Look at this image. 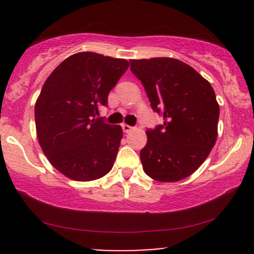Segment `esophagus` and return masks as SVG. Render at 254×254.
<instances>
[{
	"label": "esophagus",
	"instance_id": "esophagus-1",
	"mask_svg": "<svg viewBox=\"0 0 254 254\" xmlns=\"http://www.w3.org/2000/svg\"><path fill=\"white\" fill-rule=\"evenodd\" d=\"M122 129H123L124 132L127 133V132H130V131L132 130L133 127H130V125H127V124H122Z\"/></svg>",
	"mask_w": 254,
	"mask_h": 254
}]
</instances>
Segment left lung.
I'll use <instances>...</instances> for the list:
<instances>
[{
	"instance_id": "left-lung-1",
	"label": "left lung",
	"mask_w": 254,
	"mask_h": 254,
	"mask_svg": "<svg viewBox=\"0 0 254 254\" xmlns=\"http://www.w3.org/2000/svg\"><path fill=\"white\" fill-rule=\"evenodd\" d=\"M154 112L164 124L147 130L139 153L154 180L179 182L205 161L217 138L220 107L211 84L182 61L167 57L131 60Z\"/></svg>"
}]
</instances>
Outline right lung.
Segmentation results:
<instances>
[{"instance_id":"1","label":"right lung","mask_w":254,"mask_h":254,"mask_svg":"<svg viewBox=\"0 0 254 254\" xmlns=\"http://www.w3.org/2000/svg\"><path fill=\"white\" fill-rule=\"evenodd\" d=\"M127 61L95 52L64 60L44 83L34 107L37 135L51 165L65 177L90 182L107 174L123 131L95 118Z\"/></svg>"}]
</instances>
